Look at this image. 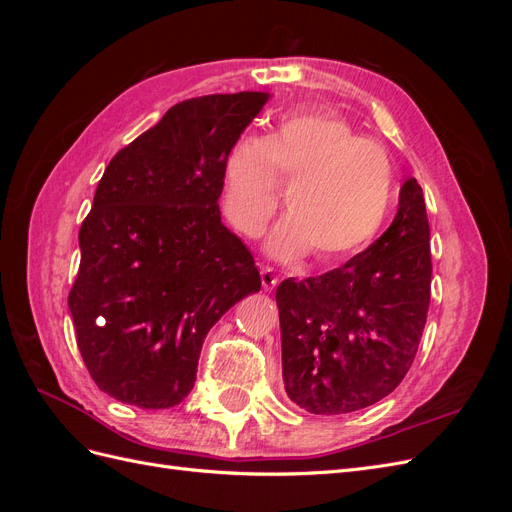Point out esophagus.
<instances>
[{
	"instance_id": "esophagus-1",
	"label": "esophagus",
	"mask_w": 512,
	"mask_h": 512,
	"mask_svg": "<svg viewBox=\"0 0 512 512\" xmlns=\"http://www.w3.org/2000/svg\"><path fill=\"white\" fill-rule=\"evenodd\" d=\"M260 280H262V288H265V290H273L277 284H280V277H277L273 273V269H269V267H262Z\"/></svg>"
}]
</instances>
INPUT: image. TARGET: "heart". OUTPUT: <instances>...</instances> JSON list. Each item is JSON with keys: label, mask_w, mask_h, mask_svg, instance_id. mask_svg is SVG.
<instances>
[{"label": "heart", "mask_w": 512, "mask_h": 512, "mask_svg": "<svg viewBox=\"0 0 512 512\" xmlns=\"http://www.w3.org/2000/svg\"><path fill=\"white\" fill-rule=\"evenodd\" d=\"M288 185V213L267 250L292 262L309 252L322 265L367 247L393 209L397 177L386 149L329 113L286 115L269 136L239 134L222 160V209L241 235L265 232Z\"/></svg>", "instance_id": "b5f03b06"}]
</instances>
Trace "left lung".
Listing matches in <instances>:
<instances>
[{
  "mask_svg": "<svg viewBox=\"0 0 512 512\" xmlns=\"http://www.w3.org/2000/svg\"><path fill=\"white\" fill-rule=\"evenodd\" d=\"M429 299V220L421 185L408 179L393 224L365 252L277 286L288 397L331 416L393 393L421 344Z\"/></svg>",
  "mask_w": 512,
  "mask_h": 512,
  "instance_id": "left-lung-1",
  "label": "left lung"
}]
</instances>
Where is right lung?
Masks as SVG:
<instances>
[{
    "label": "right lung",
    "mask_w": 512,
    "mask_h": 512,
    "mask_svg": "<svg viewBox=\"0 0 512 512\" xmlns=\"http://www.w3.org/2000/svg\"><path fill=\"white\" fill-rule=\"evenodd\" d=\"M267 100L262 91L183 100L104 170L68 307L91 378L121 404H181L209 329L260 290L218 198L224 153Z\"/></svg>",
    "instance_id": "1"
}]
</instances>
